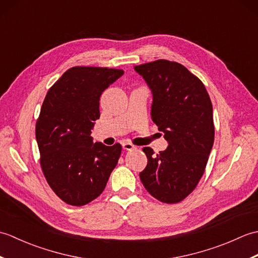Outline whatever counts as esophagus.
<instances>
[{"label":"esophagus","instance_id":"obj_1","mask_svg":"<svg viewBox=\"0 0 258 258\" xmlns=\"http://www.w3.org/2000/svg\"><path fill=\"white\" fill-rule=\"evenodd\" d=\"M122 146H123V149H124L125 151H132V150H135V149H136V146H134L133 144L128 143V142H124V143H122Z\"/></svg>","mask_w":258,"mask_h":258}]
</instances>
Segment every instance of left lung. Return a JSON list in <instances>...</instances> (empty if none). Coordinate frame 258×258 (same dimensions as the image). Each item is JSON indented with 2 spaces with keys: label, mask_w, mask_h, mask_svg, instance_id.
Instances as JSON below:
<instances>
[{
  "label": "left lung",
  "mask_w": 258,
  "mask_h": 258,
  "mask_svg": "<svg viewBox=\"0 0 258 258\" xmlns=\"http://www.w3.org/2000/svg\"><path fill=\"white\" fill-rule=\"evenodd\" d=\"M153 94L151 115L168 146L157 155L144 147L140 173L156 200L174 204L187 197L204 174L214 143L213 106L202 81L182 64L157 59L134 67Z\"/></svg>",
  "instance_id": "1"
}]
</instances>
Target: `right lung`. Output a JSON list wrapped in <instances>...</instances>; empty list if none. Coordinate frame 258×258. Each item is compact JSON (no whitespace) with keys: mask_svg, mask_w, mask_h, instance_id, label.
I'll use <instances>...</instances> for the list:
<instances>
[{"mask_svg":"<svg viewBox=\"0 0 258 258\" xmlns=\"http://www.w3.org/2000/svg\"><path fill=\"white\" fill-rule=\"evenodd\" d=\"M124 74L107 68L74 67L43 102L35 136L43 174L67 204L82 206L102 194L122 152L120 144L93 143L102 93Z\"/></svg>","mask_w":258,"mask_h":258,"instance_id":"add662e5","label":"right lung"}]
</instances>
